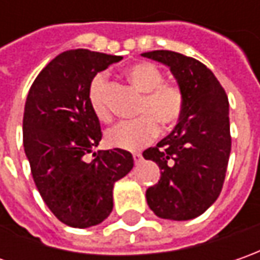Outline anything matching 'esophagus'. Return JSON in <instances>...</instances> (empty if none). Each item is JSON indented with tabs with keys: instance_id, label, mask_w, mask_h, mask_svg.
Listing matches in <instances>:
<instances>
[{
	"instance_id": "1",
	"label": "esophagus",
	"mask_w": 260,
	"mask_h": 260,
	"mask_svg": "<svg viewBox=\"0 0 260 260\" xmlns=\"http://www.w3.org/2000/svg\"><path fill=\"white\" fill-rule=\"evenodd\" d=\"M133 159H135L136 165H139V164H140V162L143 160V156L140 155V153H135V155H133Z\"/></svg>"
}]
</instances>
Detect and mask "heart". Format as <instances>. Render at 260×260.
Wrapping results in <instances>:
<instances>
[{
  "label": "heart",
  "instance_id": "1",
  "mask_svg": "<svg viewBox=\"0 0 260 260\" xmlns=\"http://www.w3.org/2000/svg\"><path fill=\"white\" fill-rule=\"evenodd\" d=\"M125 76L136 89L143 92L139 107L140 117L110 128L105 133V142L115 149L136 152L157 136V124L169 128L179 120L184 110V95L178 86L164 84L162 72L147 62L130 66L125 71ZM105 88L107 78L104 74L95 75L88 88V103L95 117L103 123H108L111 111L107 103Z\"/></svg>",
  "mask_w": 260,
  "mask_h": 260
}]
</instances>
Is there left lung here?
I'll return each mask as SVG.
<instances>
[{
  "label": "left lung",
  "instance_id": "1",
  "mask_svg": "<svg viewBox=\"0 0 260 260\" xmlns=\"http://www.w3.org/2000/svg\"><path fill=\"white\" fill-rule=\"evenodd\" d=\"M143 57L168 66L184 95L179 123L143 152L160 169L146 191L149 208L165 220L185 221L207 211L221 192L232 150L229 100L214 74L194 57L153 50Z\"/></svg>",
  "mask_w": 260,
  "mask_h": 260
}]
</instances>
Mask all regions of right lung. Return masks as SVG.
I'll return each mask as SVG.
<instances>
[{"mask_svg": "<svg viewBox=\"0 0 260 260\" xmlns=\"http://www.w3.org/2000/svg\"><path fill=\"white\" fill-rule=\"evenodd\" d=\"M121 56L66 50L47 63L28 91L23 143L35 184L49 210L71 227L88 229L113 211L114 184L133 168L127 150H98L100 120L88 103V88L98 72Z\"/></svg>", "mask_w": 260, "mask_h": 260, "instance_id": "right-lung-1", "label": "right lung"}]
</instances>
